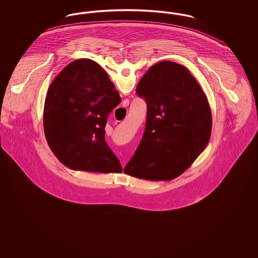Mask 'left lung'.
I'll use <instances>...</instances> for the list:
<instances>
[{
  "instance_id": "1",
  "label": "left lung",
  "mask_w": 258,
  "mask_h": 258,
  "mask_svg": "<svg viewBox=\"0 0 258 258\" xmlns=\"http://www.w3.org/2000/svg\"><path fill=\"white\" fill-rule=\"evenodd\" d=\"M136 93L147 102L145 133L124 167L130 176L169 181L184 173L208 144V99L188 70L162 61L148 70Z\"/></svg>"
}]
</instances>
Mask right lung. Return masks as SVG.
<instances>
[{
  "label": "right lung",
  "mask_w": 258,
  "mask_h": 258,
  "mask_svg": "<svg viewBox=\"0 0 258 258\" xmlns=\"http://www.w3.org/2000/svg\"><path fill=\"white\" fill-rule=\"evenodd\" d=\"M121 101L106 72L90 59L69 63L51 83L43 126L51 151L67 167L88 172H122L106 144L108 114Z\"/></svg>",
  "instance_id": "add662e5"
}]
</instances>
